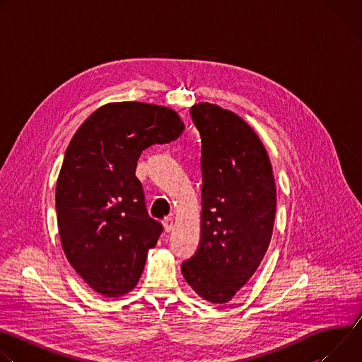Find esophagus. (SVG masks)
<instances>
[{"mask_svg": "<svg viewBox=\"0 0 362 362\" xmlns=\"http://www.w3.org/2000/svg\"><path fill=\"white\" fill-rule=\"evenodd\" d=\"M163 226H165V230H166V232H170V230L173 229V226H175L173 219H172V218H165V219H163Z\"/></svg>", "mask_w": 362, "mask_h": 362, "instance_id": "34e87169", "label": "esophagus"}]
</instances>
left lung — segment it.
<instances>
[{"label":"left lung","instance_id":"obj_1","mask_svg":"<svg viewBox=\"0 0 362 362\" xmlns=\"http://www.w3.org/2000/svg\"><path fill=\"white\" fill-rule=\"evenodd\" d=\"M190 117L202 140V222L182 274L200 298L226 303L267 253L276 186L268 153L243 119L211 103L194 105Z\"/></svg>","mask_w":362,"mask_h":362}]
</instances>
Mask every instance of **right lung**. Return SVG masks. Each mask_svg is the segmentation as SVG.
I'll list each match as a JSON object with an SVG mask.
<instances>
[{"instance_id": "1", "label": "right lung", "mask_w": 362, "mask_h": 362, "mask_svg": "<svg viewBox=\"0 0 362 362\" xmlns=\"http://www.w3.org/2000/svg\"><path fill=\"white\" fill-rule=\"evenodd\" d=\"M183 129L172 109L123 101L95 110L73 136L56 187L59 233L69 262L95 292L115 298L136 286L163 232L147 214L137 160Z\"/></svg>"}]
</instances>
